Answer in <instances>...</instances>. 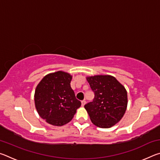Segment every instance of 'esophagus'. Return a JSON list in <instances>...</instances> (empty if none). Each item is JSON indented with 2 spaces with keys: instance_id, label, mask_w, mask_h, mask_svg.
<instances>
[{
  "instance_id": "esophagus-1",
  "label": "esophagus",
  "mask_w": 160,
  "mask_h": 160,
  "mask_svg": "<svg viewBox=\"0 0 160 160\" xmlns=\"http://www.w3.org/2000/svg\"><path fill=\"white\" fill-rule=\"evenodd\" d=\"M85 104H86V101H85V100H82V101L81 102V105H82V107L85 106Z\"/></svg>"
}]
</instances>
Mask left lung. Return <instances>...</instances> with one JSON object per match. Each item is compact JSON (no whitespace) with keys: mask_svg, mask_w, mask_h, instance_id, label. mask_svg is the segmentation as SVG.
<instances>
[{"mask_svg":"<svg viewBox=\"0 0 160 160\" xmlns=\"http://www.w3.org/2000/svg\"><path fill=\"white\" fill-rule=\"evenodd\" d=\"M87 80L94 93L93 101L85 105L91 121L99 128H111L126 112L128 104L126 90L112 75L87 77Z\"/></svg>","mask_w":160,"mask_h":160,"instance_id":"8db88e82","label":"left lung"}]
</instances>
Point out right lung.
Returning a JSON list of instances; mask_svg holds the SVG:
<instances>
[{
	"instance_id": "add662e5",
	"label": "right lung",
	"mask_w": 160,
	"mask_h": 160,
	"mask_svg": "<svg viewBox=\"0 0 160 160\" xmlns=\"http://www.w3.org/2000/svg\"><path fill=\"white\" fill-rule=\"evenodd\" d=\"M72 76L63 71L46 75L34 93L35 107L39 115L53 126H61L72 120L81 102L70 87Z\"/></svg>"
}]
</instances>
